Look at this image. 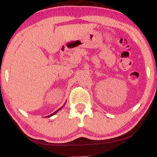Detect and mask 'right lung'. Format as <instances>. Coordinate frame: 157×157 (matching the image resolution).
I'll return each mask as SVG.
<instances>
[{
  "mask_svg": "<svg viewBox=\"0 0 157 157\" xmlns=\"http://www.w3.org/2000/svg\"><path fill=\"white\" fill-rule=\"evenodd\" d=\"M63 106H62V107H61V108H60V109H59L58 110H57V111H55V112H54L53 113H52V114L48 115V116H47V117H52V116H53V115H55V113L57 112V111H60V110L61 109H62V108H63Z\"/></svg>",
  "mask_w": 157,
  "mask_h": 157,
  "instance_id": "obj_1",
  "label": "right lung"
}]
</instances>
